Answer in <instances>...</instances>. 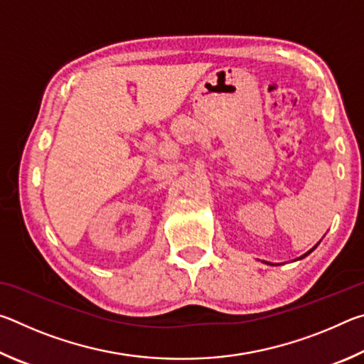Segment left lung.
I'll list each match as a JSON object with an SVG mask.
<instances>
[{
  "label": "left lung",
  "mask_w": 364,
  "mask_h": 364,
  "mask_svg": "<svg viewBox=\"0 0 364 364\" xmlns=\"http://www.w3.org/2000/svg\"><path fill=\"white\" fill-rule=\"evenodd\" d=\"M316 247H318V244H316V245H315V247H313V249H311V250H308V252H306V254H305V255H301V257H300V258H299V260H301V258H305V257H306V255H310V254H311V252H313V250H315V249H316ZM264 263H267V262H264ZM268 264H273V263H268Z\"/></svg>",
  "instance_id": "8db88e82"
}]
</instances>
